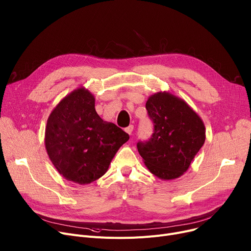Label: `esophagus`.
Wrapping results in <instances>:
<instances>
[{
	"mask_svg": "<svg viewBox=\"0 0 251 251\" xmlns=\"http://www.w3.org/2000/svg\"><path fill=\"white\" fill-rule=\"evenodd\" d=\"M133 130H134V126H133V125H130V126H128L127 128H125V131L128 133L129 135H131V134H132Z\"/></svg>",
	"mask_w": 251,
	"mask_h": 251,
	"instance_id": "34e87169",
	"label": "esophagus"
}]
</instances>
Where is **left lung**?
<instances>
[{"label":"left lung","mask_w":251,"mask_h":251,"mask_svg":"<svg viewBox=\"0 0 251 251\" xmlns=\"http://www.w3.org/2000/svg\"><path fill=\"white\" fill-rule=\"evenodd\" d=\"M146 110L153 133L137 143L149 172L161 179L177 178L186 173L206 139L205 125L183 100L166 92L150 96Z\"/></svg>","instance_id":"8db88e82"}]
</instances>
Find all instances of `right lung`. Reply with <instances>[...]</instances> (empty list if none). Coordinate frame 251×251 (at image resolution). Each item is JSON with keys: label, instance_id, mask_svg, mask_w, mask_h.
Returning a JSON list of instances; mask_svg holds the SVG:
<instances>
[{"label": "right lung", "instance_id": "right-lung-1", "mask_svg": "<svg viewBox=\"0 0 251 251\" xmlns=\"http://www.w3.org/2000/svg\"><path fill=\"white\" fill-rule=\"evenodd\" d=\"M128 139L121 128L100 118L91 92L78 88L50 113L44 142L57 172L65 179L87 185L106 174Z\"/></svg>", "mask_w": 251, "mask_h": 251}]
</instances>
